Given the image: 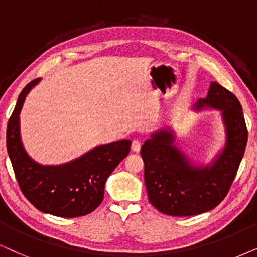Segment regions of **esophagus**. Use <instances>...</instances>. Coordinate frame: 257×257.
I'll use <instances>...</instances> for the list:
<instances>
[{"instance_id":"1","label":"esophagus","mask_w":257,"mask_h":257,"mask_svg":"<svg viewBox=\"0 0 257 257\" xmlns=\"http://www.w3.org/2000/svg\"><path fill=\"white\" fill-rule=\"evenodd\" d=\"M132 149H133V152H140V149H141V142L136 139L133 140Z\"/></svg>"}]
</instances>
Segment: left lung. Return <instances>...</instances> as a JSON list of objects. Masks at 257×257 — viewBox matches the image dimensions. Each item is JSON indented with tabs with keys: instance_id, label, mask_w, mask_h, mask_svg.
<instances>
[{
	"instance_id": "8db88e82",
	"label": "left lung",
	"mask_w": 257,
	"mask_h": 257,
	"mask_svg": "<svg viewBox=\"0 0 257 257\" xmlns=\"http://www.w3.org/2000/svg\"><path fill=\"white\" fill-rule=\"evenodd\" d=\"M192 110L219 111L223 145L209 162L194 160L183 151L168 125L153 132L141 147L148 199L168 216H194L215 209L235 179L248 140L238 99L217 82L210 83L206 97L198 99Z\"/></svg>"
}]
</instances>
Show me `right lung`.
<instances>
[{
  "mask_svg": "<svg viewBox=\"0 0 257 257\" xmlns=\"http://www.w3.org/2000/svg\"><path fill=\"white\" fill-rule=\"evenodd\" d=\"M40 82V78L32 80L21 91L7 125V151L16 180L25 197L41 212L63 218L89 215L102 203L105 181L129 154L132 141L96 146L65 164H39L22 144L20 112L29 91Z\"/></svg>",
  "mask_w": 257,
  "mask_h": 257,
  "instance_id": "obj_1",
  "label": "right lung"
}]
</instances>
